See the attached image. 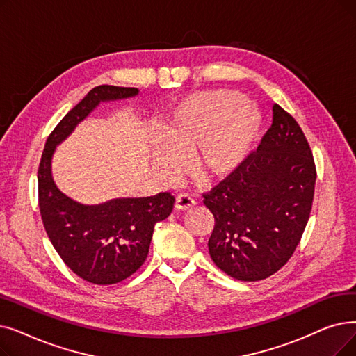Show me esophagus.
I'll return each instance as SVG.
<instances>
[{
    "instance_id": "esophagus-1",
    "label": "esophagus",
    "mask_w": 356,
    "mask_h": 356,
    "mask_svg": "<svg viewBox=\"0 0 356 356\" xmlns=\"http://www.w3.org/2000/svg\"><path fill=\"white\" fill-rule=\"evenodd\" d=\"M193 205H195V199L189 193H179L176 196L175 207L177 209H188V208H191Z\"/></svg>"
}]
</instances>
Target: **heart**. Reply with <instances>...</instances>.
I'll return each instance as SVG.
<instances>
[{
  "label": "heart",
  "mask_w": 356,
  "mask_h": 356,
  "mask_svg": "<svg viewBox=\"0 0 356 356\" xmlns=\"http://www.w3.org/2000/svg\"><path fill=\"white\" fill-rule=\"evenodd\" d=\"M260 112L231 90L200 91L181 100L164 122L163 143L152 159L165 176L184 167L181 154L193 148L195 172L205 180L231 175L243 163L259 135Z\"/></svg>",
  "instance_id": "b5f03b06"
}]
</instances>
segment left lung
Segmentation results:
<instances>
[{
  "label": "left lung",
  "instance_id": "1",
  "mask_svg": "<svg viewBox=\"0 0 356 356\" xmlns=\"http://www.w3.org/2000/svg\"><path fill=\"white\" fill-rule=\"evenodd\" d=\"M259 147L209 192L215 218L208 241L213 264L238 281L280 270L296 252L310 218L317 179L307 138L280 104Z\"/></svg>",
  "mask_w": 356,
  "mask_h": 356
}]
</instances>
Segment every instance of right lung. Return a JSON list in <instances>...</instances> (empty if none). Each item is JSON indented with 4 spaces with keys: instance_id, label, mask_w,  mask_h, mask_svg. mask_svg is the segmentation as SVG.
Here are the masks:
<instances>
[{
    "instance_id": "right-lung-1",
    "label": "right lung",
    "mask_w": 356,
    "mask_h": 356,
    "mask_svg": "<svg viewBox=\"0 0 356 356\" xmlns=\"http://www.w3.org/2000/svg\"><path fill=\"white\" fill-rule=\"evenodd\" d=\"M135 87L99 86L63 118L46 140L38 170L39 209L51 243L65 265L84 281L112 285L127 280L148 256L154 225L172 213L175 196L115 199L87 207L60 193L51 175L55 147L102 100L135 96Z\"/></svg>"
}]
</instances>
